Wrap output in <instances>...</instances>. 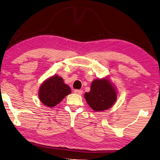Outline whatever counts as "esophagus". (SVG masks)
Listing matches in <instances>:
<instances>
[{"mask_svg":"<svg viewBox=\"0 0 160 160\" xmlns=\"http://www.w3.org/2000/svg\"><path fill=\"white\" fill-rule=\"evenodd\" d=\"M74 93L76 94H78V95H82V94L83 93V91L79 90V89H76V90H74Z\"/></svg>","mask_w":160,"mask_h":160,"instance_id":"obj_1","label":"esophagus"}]
</instances>
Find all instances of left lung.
Here are the masks:
<instances>
[{
  "mask_svg": "<svg viewBox=\"0 0 160 160\" xmlns=\"http://www.w3.org/2000/svg\"><path fill=\"white\" fill-rule=\"evenodd\" d=\"M86 102L95 111H103L114 104L117 99L116 91L108 78L95 79L89 92L84 94Z\"/></svg>",
  "mask_w": 160,
  "mask_h": 160,
  "instance_id": "1",
  "label": "left lung"
}]
</instances>
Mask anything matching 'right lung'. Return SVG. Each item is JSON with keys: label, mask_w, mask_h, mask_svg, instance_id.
<instances>
[{"label": "right lung", "mask_w": 160, "mask_h": 160, "mask_svg": "<svg viewBox=\"0 0 160 160\" xmlns=\"http://www.w3.org/2000/svg\"><path fill=\"white\" fill-rule=\"evenodd\" d=\"M71 91L70 87L65 84L63 78L56 75L42 83L38 95L42 103L52 108L60 103Z\"/></svg>", "instance_id": "add662e5"}]
</instances>
